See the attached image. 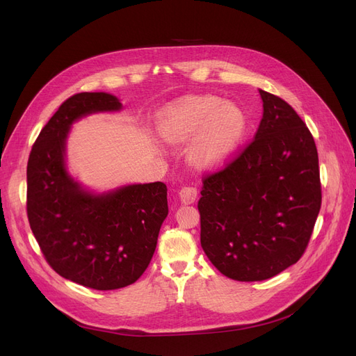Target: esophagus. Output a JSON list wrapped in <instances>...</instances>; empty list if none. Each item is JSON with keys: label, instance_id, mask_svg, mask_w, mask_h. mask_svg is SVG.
I'll return each instance as SVG.
<instances>
[{"label": "esophagus", "instance_id": "obj_1", "mask_svg": "<svg viewBox=\"0 0 356 356\" xmlns=\"http://www.w3.org/2000/svg\"><path fill=\"white\" fill-rule=\"evenodd\" d=\"M178 194H179V200L182 204H193L197 198V188L195 187H182Z\"/></svg>", "mask_w": 356, "mask_h": 356}]
</instances>
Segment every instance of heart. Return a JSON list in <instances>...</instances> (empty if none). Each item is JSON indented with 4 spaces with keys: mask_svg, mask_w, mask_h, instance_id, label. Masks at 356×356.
<instances>
[{
    "mask_svg": "<svg viewBox=\"0 0 356 356\" xmlns=\"http://www.w3.org/2000/svg\"><path fill=\"white\" fill-rule=\"evenodd\" d=\"M159 136L174 145L190 142L188 159L202 171L225 166L239 150L248 133V117L236 104L216 95H190L156 114Z\"/></svg>",
    "mask_w": 356,
    "mask_h": 356,
    "instance_id": "b5f03b06",
    "label": "heart"
}]
</instances>
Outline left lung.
I'll use <instances>...</instances> for the list:
<instances>
[{
	"mask_svg": "<svg viewBox=\"0 0 356 356\" xmlns=\"http://www.w3.org/2000/svg\"><path fill=\"white\" fill-rule=\"evenodd\" d=\"M264 114L253 142L202 181L201 248L236 281L273 278L304 253L321 206L318 156L294 108L259 90Z\"/></svg>",
	"mask_w": 356,
	"mask_h": 356,
	"instance_id": "1",
	"label": "left lung"
}]
</instances>
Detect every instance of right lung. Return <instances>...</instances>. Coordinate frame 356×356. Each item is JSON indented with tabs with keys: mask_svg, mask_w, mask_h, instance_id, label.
Listing matches in <instances>:
<instances>
[{
	"mask_svg": "<svg viewBox=\"0 0 356 356\" xmlns=\"http://www.w3.org/2000/svg\"><path fill=\"white\" fill-rule=\"evenodd\" d=\"M122 107L107 92L67 98L42 129L27 163L29 223L46 261L60 277L101 291L140 278L168 216L163 182L95 193L67 171L66 140L72 124Z\"/></svg>",
	"mask_w": 356,
	"mask_h": 356,
	"instance_id": "obj_1",
	"label": "right lung"
}]
</instances>
